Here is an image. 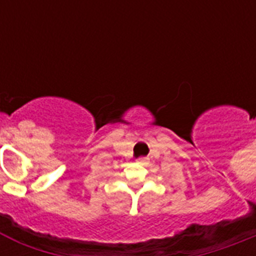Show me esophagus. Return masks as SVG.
Masks as SVG:
<instances>
[{
	"label": "esophagus",
	"mask_w": 256,
	"mask_h": 256,
	"mask_svg": "<svg viewBox=\"0 0 256 256\" xmlns=\"http://www.w3.org/2000/svg\"><path fill=\"white\" fill-rule=\"evenodd\" d=\"M148 162V158H138V159H137V162H138V164H146Z\"/></svg>",
	"instance_id": "obj_1"
}]
</instances>
